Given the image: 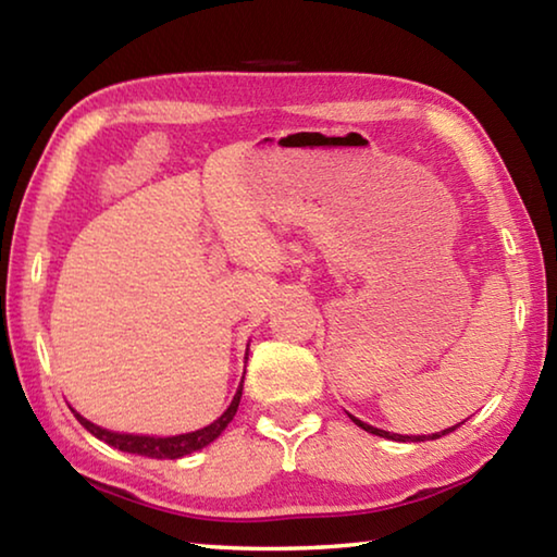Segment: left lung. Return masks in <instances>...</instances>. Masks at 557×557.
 <instances>
[{
    "instance_id": "obj_1",
    "label": "left lung",
    "mask_w": 557,
    "mask_h": 557,
    "mask_svg": "<svg viewBox=\"0 0 557 557\" xmlns=\"http://www.w3.org/2000/svg\"><path fill=\"white\" fill-rule=\"evenodd\" d=\"M351 420H354L356 425L361 428V430L371 432V435H379V437H385V440H395V442H425V440H440L442 435H449V432H455L459 425H465V422H467V420H461L459 425H455V428H447V430H442V432H432V435H395V432H385V430H381V428H373V425H369V422H363V420L354 418V414H351Z\"/></svg>"
}]
</instances>
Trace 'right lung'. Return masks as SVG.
I'll return each mask as SVG.
<instances>
[{
    "mask_svg": "<svg viewBox=\"0 0 557 557\" xmlns=\"http://www.w3.org/2000/svg\"><path fill=\"white\" fill-rule=\"evenodd\" d=\"M245 361H248V354H245ZM243 379H245V373H243ZM240 395H243V381L238 385V391H235L228 408H225L221 418H215L211 425H206L201 430H194V432H184V435H166V437L112 432V430L96 425V422H90L88 418H83V414L75 408H71V410L75 414V420H78L81 425L90 432V435H96L98 440L108 442L110 447H115L120 451H129V455L152 457V459H182L186 455H191V451H199L203 447H209L213 440H219L221 432L228 428V422L233 420L235 410H238Z\"/></svg>",
    "mask_w": 557,
    "mask_h": 557,
    "instance_id": "right-lung-1",
    "label": "right lung"
}]
</instances>
